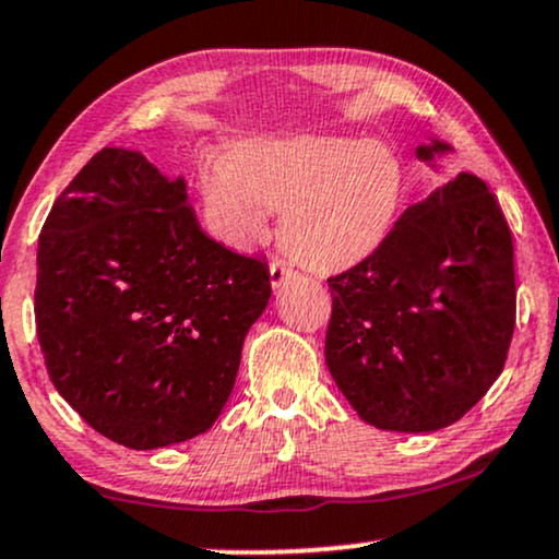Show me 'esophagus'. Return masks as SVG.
<instances>
[{
  "label": "esophagus",
  "mask_w": 559,
  "mask_h": 559,
  "mask_svg": "<svg viewBox=\"0 0 559 559\" xmlns=\"http://www.w3.org/2000/svg\"><path fill=\"white\" fill-rule=\"evenodd\" d=\"M292 275H294L292 267H288L286 263H281V260H273V263H271V284H273V288L284 286L286 281L292 278Z\"/></svg>",
  "instance_id": "esophagus-1"
}]
</instances>
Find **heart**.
<instances>
[{"label": "heart", "mask_w": 559, "mask_h": 559, "mask_svg": "<svg viewBox=\"0 0 559 559\" xmlns=\"http://www.w3.org/2000/svg\"><path fill=\"white\" fill-rule=\"evenodd\" d=\"M201 190L216 235L252 242L275 211L284 214L288 255L314 273H335L390 235L405 201V169L377 141L299 133L239 144L229 165L203 175Z\"/></svg>", "instance_id": "heart-1"}]
</instances>
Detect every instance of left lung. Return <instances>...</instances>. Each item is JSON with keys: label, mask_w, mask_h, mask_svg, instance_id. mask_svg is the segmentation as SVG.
I'll return each instance as SVG.
<instances>
[{"label": "left lung", "mask_w": 559, "mask_h": 559, "mask_svg": "<svg viewBox=\"0 0 559 559\" xmlns=\"http://www.w3.org/2000/svg\"><path fill=\"white\" fill-rule=\"evenodd\" d=\"M443 150L420 146L418 157ZM328 284L324 358L371 426L447 428L503 371L515 330L513 237L475 175L462 173L409 206L369 258Z\"/></svg>", "instance_id": "left-lung-1"}]
</instances>
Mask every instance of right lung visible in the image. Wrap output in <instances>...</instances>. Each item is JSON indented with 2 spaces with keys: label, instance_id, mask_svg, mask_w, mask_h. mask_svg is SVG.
<instances>
[{
  "label": "right lung",
  "instance_id": "right-lung-1",
  "mask_svg": "<svg viewBox=\"0 0 559 559\" xmlns=\"http://www.w3.org/2000/svg\"><path fill=\"white\" fill-rule=\"evenodd\" d=\"M139 152H97L56 198L38 242L35 322L48 377L121 447L188 441L227 405L271 271L214 242Z\"/></svg>",
  "mask_w": 559,
  "mask_h": 559
}]
</instances>
